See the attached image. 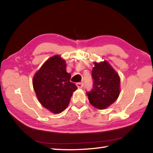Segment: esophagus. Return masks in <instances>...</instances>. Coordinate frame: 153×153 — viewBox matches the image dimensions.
<instances>
[{"label":"esophagus","mask_w":153,"mask_h":153,"mask_svg":"<svg viewBox=\"0 0 153 153\" xmlns=\"http://www.w3.org/2000/svg\"><path fill=\"white\" fill-rule=\"evenodd\" d=\"M76 86H77L78 88H81L83 86H84V84H83L82 82H79V83H77L76 84Z\"/></svg>","instance_id":"1"}]
</instances>
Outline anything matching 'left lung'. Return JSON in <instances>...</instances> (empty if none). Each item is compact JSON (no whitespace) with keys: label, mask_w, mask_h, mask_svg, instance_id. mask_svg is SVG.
<instances>
[{"label":"left lung","mask_w":153,"mask_h":153,"mask_svg":"<svg viewBox=\"0 0 153 153\" xmlns=\"http://www.w3.org/2000/svg\"><path fill=\"white\" fill-rule=\"evenodd\" d=\"M93 88L86 94L89 102L98 109H105L117 99L120 78L107 61L94 63L92 70Z\"/></svg>","instance_id":"8db88e82"}]
</instances>
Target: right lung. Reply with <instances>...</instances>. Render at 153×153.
Returning a JSON list of instances; mask_svg holds the SVG:
<instances>
[{
	"label": "right lung",
	"mask_w": 153,
	"mask_h": 153,
	"mask_svg": "<svg viewBox=\"0 0 153 153\" xmlns=\"http://www.w3.org/2000/svg\"><path fill=\"white\" fill-rule=\"evenodd\" d=\"M71 74L59 55L48 59L33 77V87L38 100L53 113H60L68 106L73 92L77 89L70 82Z\"/></svg>",
	"instance_id": "add662e5"
}]
</instances>
